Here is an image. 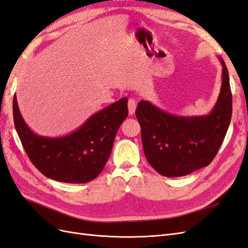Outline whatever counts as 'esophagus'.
<instances>
[{"instance_id": "obj_1", "label": "esophagus", "mask_w": 248, "mask_h": 248, "mask_svg": "<svg viewBox=\"0 0 248 248\" xmlns=\"http://www.w3.org/2000/svg\"><path fill=\"white\" fill-rule=\"evenodd\" d=\"M136 108H137V100L130 98L128 100V111L129 115H133L136 112Z\"/></svg>"}]
</instances>
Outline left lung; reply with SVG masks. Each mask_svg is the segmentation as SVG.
Here are the masks:
<instances>
[{
  "mask_svg": "<svg viewBox=\"0 0 248 248\" xmlns=\"http://www.w3.org/2000/svg\"><path fill=\"white\" fill-rule=\"evenodd\" d=\"M218 99L207 116L169 114L149 101H140L136 115L140 125L145 156L151 167L166 177H181L207 167L226 137L232 118V92L223 60Z\"/></svg>",
  "mask_w": 248,
  "mask_h": 248,
  "instance_id": "left-lung-1",
  "label": "left lung"
}]
</instances>
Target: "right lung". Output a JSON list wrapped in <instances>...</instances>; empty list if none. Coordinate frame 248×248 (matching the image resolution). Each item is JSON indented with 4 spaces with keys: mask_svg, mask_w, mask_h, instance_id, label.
Masks as SVG:
<instances>
[{
    "mask_svg": "<svg viewBox=\"0 0 248 248\" xmlns=\"http://www.w3.org/2000/svg\"><path fill=\"white\" fill-rule=\"evenodd\" d=\"M127 101L124 97L96 112L68 136L46 138L29 128L14 95V125L30 160L44 176L59 182L87 183L106 166L119 127L128 116Z\"/></svg>",
    "mask_w": 248,
    "mask_h": 248,
    "instance_id": "right-lung-1",
    "label": "right lung"
}]
</instances>
